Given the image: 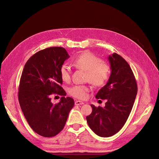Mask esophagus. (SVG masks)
Instances as JSON below:
<instances>
[{
  "instance_id": "obj_1",
  "label": "esophagus",
  "mask_w": 159,
  "mask_h": 159,
  "mask_svg": "<svg viewBox=\"0 0 159 159\" xmlns=\"http://www.w3.org/2000/svg\"><path fill=\"white\" fill-rule=\"evenodd\" d=\"M84 103L83 102H82V101H76L75 102V105H77V106H79V105H82V104H84Z\"/></svg>"
}]
</instances>
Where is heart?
Instances as JSON below:
<instances>
[{
	"label": "heart",
	"mask_w": 159,
	"mask_h": 159,
	"mask_svg": "<svg viewBox=\"0 0 159 159\" xmlns=\"http://www.w3.org/2000/svg\"><path fill=\"white\" fill-rule=\"evenodd\" d=\"M76 68L86 71V80L95 87L104 86L109 80L111 74L110 65L102 62L95 54L85 52L79 55L73 61ZM60 76L62 80L68 82L71 78L70 68L68 65L62 64L60 68ZM89 88L86 86L76 85L70 88V94L79 99L87 97Z\"/></svg>",
	"instance_id": "b5f03b06"
}]
</instances>
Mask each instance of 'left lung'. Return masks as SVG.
Masks as SVG:
<instances>
[{"instance_id":"left-lung-1","label":"left lung","mask_w":159,"mask_h":159,"mask_svg":"<svg viewBox=\"0 0 159 159\" xmlns=\"http://www.w3.org/2000/svg\"><path fill=\"white\" fill-rule=\"evenodd\" d=\"M111 70L107 84L95 97L106 100L104 107L91 104L92 112L86 116L95 134L109 137L119 132L126 123L137 94V84L128 63L117 53L108 57Z\"/></svg>"}]
</instances>
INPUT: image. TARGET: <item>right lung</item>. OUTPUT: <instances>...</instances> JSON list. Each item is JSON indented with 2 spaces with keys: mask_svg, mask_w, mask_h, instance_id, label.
<instances>
[{
  "mask_svg": "<svg viewBox=\"0 0 159 159\" xmlns=\"http://www.w3.org/2000/svg\"><path fill=\"white\" fill-rule=\"evenodd\" d=\"M69 57L62 47L40 50L29 58L21 75L18 94L21 110L31 129L44 137L62 130L74 106V100L65 97L61 86V66ZM52 94L63 96L59 103L51 102Z\"/></svg>",
  "mask_w": 159,
  "mask_h": 159,
  "instance_id": "obj_1",
  "label": "right lung"
}]
</instances>
